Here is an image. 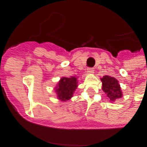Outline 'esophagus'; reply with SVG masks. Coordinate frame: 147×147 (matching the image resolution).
I'll list each match as a JSON object with an SVG mask.
<instances>
[{
  "instance_id": "34e87169",
  "label": "esophagus",
  "mask_w": 147,
  "mask_h": 147,
  "mask_svg": "<svg viewBox=\"0 0 147 147\" xmlns=\"http://www.w3.org/2000/svg\"><path fill=\"white\" fill-rule=\"evenodd\" d=\"M93 71H94V70H93V67H88V70H87V72H88V74H93Z\"/></svg>"
}]
</instances>
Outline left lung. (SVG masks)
<instances>
[{
  "mask_svg": "<svg viewBox=\"0 0 147 147\" xmlns=\"http://www.w3.org/2000/svg\"><path fill=\"white\" fill-rule=\"evenodd\" d=\"M102 82V90L107 93V96L110 101H115L122 96L120 85L119 82L115 78L109 76H104L101 79Z\"/></svg>",
  "mask_w": 147,
  "mask_h": 147,
  "instance_id": "1",
  "label": "left lung"
}]
</instances>
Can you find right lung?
<instances>
[{
	"label": "right lung",
	"mask_w": 147,
	"mask_h": 147,
	"mask_svg": "<svg viewBox=\"0 0 147 147\" xmlns=\"http://www.w3.org/2000/svg\"><path fill=\"white\" fill-rule=\"evenodd\" d=\"M77 87L76 78L63 77L59 82L57 87L55 88L58 98L62 101H66L72 97L74 92Z\"/></svg>",
	"instance_id": "1"
}]
</instances>
